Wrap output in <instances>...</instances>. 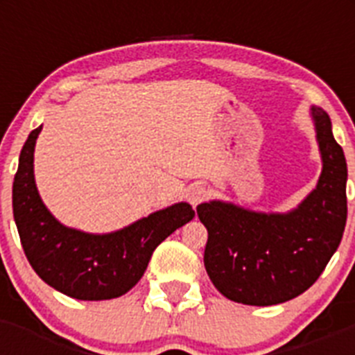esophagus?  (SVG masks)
Returning a JSON list of instances; mask_svg holds the SVG:
<instances>
[{
  "label": "esophagus",
  "mask_w": 355,
  "mask_h": 355,
  "mask_svg": "<svg viewBox=\"0 0 355 355\" xmlns=\"http://www.w3.org/2000/svg\"><path fill=\"white\" fill-rule=\"evenodd\" d=\"M206 197H208V188H206L202 183H193V184H190V187H188L187 200L192 206L200 205V202H202Z\"/></svg>",
  "instance_id": "obj_1"
}]
</instances>
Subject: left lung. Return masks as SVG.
<instances>
[{
  "label": "left lung",
  "instance_id": "1",
  "mask_svg": "<svg viewBox=\"0 0 355 355\" xmlns=\"http://www.w3.org/2000/svg\"><path fill=\"white\" fill-rule=\"evenodd\" d=\"M322 158L318 183L297 208L265 213L225 200L197 206L208 229L205 266L225 299L275 306L315 284L347 224V162L327 112L309 108Z\"/></svg>",
  "mask_w": 355,
  "mask_h": 355
}]
</instances>
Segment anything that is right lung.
Here are the masks:
<instances>
[{
    "mask_svg": "<svg viewBox=\"0 0 355 355\" xmlns=\"http://www.w3.org/2000/svg\"><path fill=\"white\" fill-rule=\"evenodd\" d=\"M42 126L33 130L19 156L12 206L19 238L31 268L44 283L78 300H108L142 279L156 247L196 216L175 202L112 233H85L53 216L39 196L33 153Z\"/></svg>",
    "mask_w": 355,
    "mask_h": 355,
    "instance_id": "1",
    "label": "right lung"
}]
</instances>
